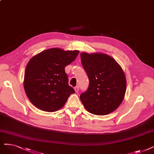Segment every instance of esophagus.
<instances>
[{"instance_id": "esophagus-1", "label": "esophagus", "mask_w": 154, "mask_h": 154, "mask_svg": "<svg viewBox=\"0 0 154 154\" xmlns=\"http://www.w3.org/2000/svg\"><path fill=\"white\" fill-rule=\"evenodd\" d=\"M74 89H75L76 92H78L79 91V88L78 86H76V87H75V88H74Z\"/></svg>"}]
</instances>
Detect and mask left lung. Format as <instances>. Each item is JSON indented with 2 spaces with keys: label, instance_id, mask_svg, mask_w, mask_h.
Instances as JSON below:
<instances>
[{
  "label": "left lung",
  "instance_id": "1",
  "mask_svg": "<svg viewBox=\"0 0 154 154\" xmlns=\"http://www.w3.org/2000/svg\"><path fill=\"white\" fill-rule=\"evenodd\" d=\"M80 56L90 81L87 90L79 97L85 108L95 115L113 112L123 100L126 90L121 67L105 54L82 52Z\"/></svg>",
  "mask_w": 154,
  "mask_h": 154
}]
</instances>
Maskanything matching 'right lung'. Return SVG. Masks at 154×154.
<instances>
[{"mask_svg":"<svg viewBox=\"0 0 154 154\" xmlns=\"http://www.w3.org/2000/svg\"><path fill=\"white\" fill-rule=\"evenodd\" d=\"M78 51L52 48L36 55L26 67L24 88L30 102L46 112L62 108L74 90L68 83L65 67L75 60Z\"/></svg>","mask_w":154,"mask_h":154,"instance_id":"1","label":"right lung"}]
</instances>
